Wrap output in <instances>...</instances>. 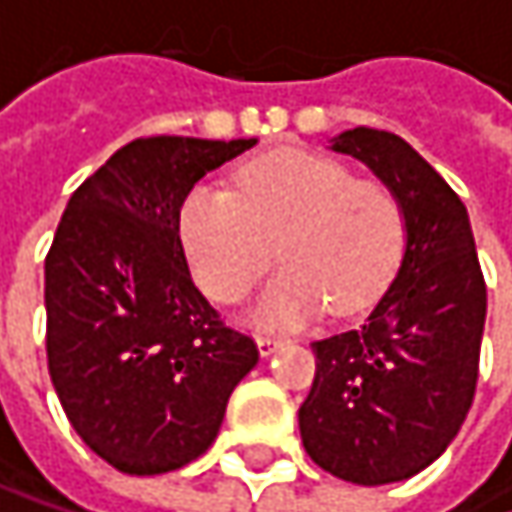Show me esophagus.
<instances>
[{
  "mask_svg": "<svg viewBox=\"0 0 512 512\" xmlns=\"http://www.w3.org/2000/svg\"><path fill=\"white\" fill-rule=\"evenodd\" d=\"M281 344H284V341L275 338V335H257V350H260V356H272Z\"/></svg>",
  "mask_w": 512,
  "mask_h": 512,
  "instance_id": "esophagus-1",
  "label": "esophagus"
}]
</instances>
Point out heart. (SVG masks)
Returning a JSON list of instances; mask_svg holds the SVG:
<instances>
[{"label":"heart","instance_id":"1","mask_svg":"<svg viewBox=\"0 0 512 512\" xmlns=\"http://www.w3.org/2000/svg\"><path fill=\"white\" fill-rule=\"evenodd\" d=\"M180 240L192 272L216 302H240L272 266L255 320L299 326L320 314L367 308L406 252V213L391 186L356 177L335 156L281 148L237 171L234 192L192 189L180 204Z\"/></svg>","mask_w":512,"mask_h":512}]
</instances>
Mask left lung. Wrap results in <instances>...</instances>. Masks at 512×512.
Wrapping results in <instances>:
<instances>
[{
	"instance_id": "8db88e82",
	"label": "left lung",
	"mask_w": 512,
	"mask_h": 512,
	"mask_svg": "<svg viewBox=\"0 0 512 512\" xmlns=\"http://www.w3.org/2000/svg\"><path fill=\"white\" fill-rule=\"evenodd\" d=\"M335 151L358 156L406 213V255L364 326L314 341V385L299 433L323 471L358 486L424 471L471 409L486 281L468 213L442 174L388 130L356 127Z\"/></svg>"
}]
</instances>
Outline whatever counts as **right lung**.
Masks as SVG:
<instances>
[{
    "instance_id": "1",
    "label": "right lung",
    "mask_w": 512,
    "mask_h": 512,
    "mask_svg": "<svg viewBox=\"0 0 512 512\" xmlns=\"http://www.w3.org/2000/svg\"><path fill=\"white\" fill-rule=\"evenodd\" d=\"M255 139L151 136L67 201L44 263L47 364L79 439L124 474H162L216 439L257 344L192 284L180 204Z\"/></svg>"
}]
</instances>
